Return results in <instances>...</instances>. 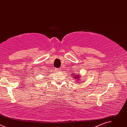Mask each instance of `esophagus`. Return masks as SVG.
<instances>
[{
	"instance_id": "obj_1",
	"label": "esophagus",
	"mask_w": 127,
	"mask_h": 127,
	"mask_svg": "<svg viewBox=\"0 0 127 127\" xmlns=\"http://www.w3.org/2000/svg\"><path fill=\"white\" fill-rule=\"evenodd\" d=\"M56 70V71H57V72H60L61 71V69H59V68H57Z\"/></svg>"
}]
</instances>
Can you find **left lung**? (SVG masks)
<instances>
[{
	"label": "left lung",
	"mask_w": 127,
	"mask_h": 127,
	"mask_svg": "<svg viewBox=\"0 0 127 127\" xmlns=\"http://www.w3.org/2000/svg\"><path fill=\"white\" fill-rule=\"evenodd\" d=\"M72 75H73V78H75V79H79V77L80 76H79L78 74V75H76L75 74H72Z\"/></svg>",
	"instance_id": "left-lung-1"
}]
</instances>
